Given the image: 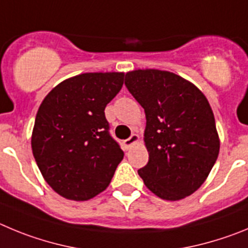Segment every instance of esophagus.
<instances>
[{
    "label": "esophagus",
    "mask_w": 248,
    "mask_h": 248,
    "mask_svg": "<svg viewBox=\"0 0 248 248\" xmlns=\"http://www.w3.org/2000/svg\"><path fill=\"white\" fill-rule=\"evenodd\" d=\"M138 140H140V137H138V135H136V133H132L131 135V137L127 138V140H124V146H126V148H129V147L132 146L133 143H136V142H138Z\"/></svg>",
    "instance_id": "34e87169"
}]
</instances>
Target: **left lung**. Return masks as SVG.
<instances>
[{
    "label": "left lung",
    "mask_w": 248,
    "mask_h": 248,
    "mask_svg": "<svg viewBox=\"0 0 248 248\" xmlns=\"http://www.w3.org/2000/svg\"><path fill=\"white\" fill-rule=\"evenodd\" d=\"M124 85L146 113L149 159L138 170L147 188L180 200L202 186L220 149L215 119L199 89L169 71L127 73Z\"/></svg>",
    "instance_id": "8db88e82"
}]
</instances>
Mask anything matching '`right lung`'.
Returning a JSON list of instances; mask_svg holds the SVG:
<instances>
[{
  "mask_svg": "<svg viewBox=\"0 0 248 248\" xmlns=\"http://www.w3.org/2000/svg\"><path fill=\"white\" fill-rule=\"evenodd\" d=\"M124 77L86 73L70 78L39 106L33 155L46 182L66 199L82 202L104 191L124 158L105 117V108L121 90Z\"/></svg>",
  "mask_w": 248,
  "mask_h": 248,
  "instance_id": "add662e5",
  "label": "right lung"
}]
</instances>
